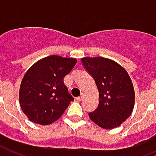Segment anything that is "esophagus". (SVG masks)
Returning a JSON list of instances; mask_svg holds the SVG:
<instances>
[{"mask_svg":"<svg viewBox=\"0 0 156 156\" xmlns=\"http://www.w3.org/2000/svg\"><path fill=\"white\" fill-rule=\"evenodd\" d=\"M83 98H84L83 96H80V97H78V98H77L76 99H77V101H78V102H80V101H81V100L83 99Z\"/></svg>","mask_w":156,"mask_h":156,"instance_id":"1","label":"esophagus"}]
</instances>
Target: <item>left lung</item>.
Listing matches in <instances>:
<instances>
[{
	"label": "left lung",
	"instance_id": "1",
	"mask_svg": "<svg viewBox=\"0 0 156 156\" xmlns=\"http://www.w3.org/2000/svg\"><path fill=\"white\" fill-rule=\"evenodd\" d=\"M83 66L95 79L99 104L89 118L104 129L115 128L131 115L135 89L127 71L117 62L102 57L81 58Z\"/></svg>",
	"mask_w": 156,
	"mask_h": 156
}]
</instances>
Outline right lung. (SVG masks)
Segmentation results:
<instances>
[{"instance_id":"right-lung-1","label":"right lung","mask_w":156,"mask_h":156,"mask_svg":"<svg viewBox=\"0 0 156 156\" xmlns=\"http://www.w3.org/2000/svg\"><path fill=\"white\" fill-rule=\"evenodd\" d=\"M77 59L51 55L35 62L20 83L19 100L30 121L46 126L58 120L74 100L63 78L75 67Z\"/></svg>"}]
</instances>
